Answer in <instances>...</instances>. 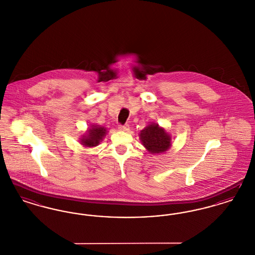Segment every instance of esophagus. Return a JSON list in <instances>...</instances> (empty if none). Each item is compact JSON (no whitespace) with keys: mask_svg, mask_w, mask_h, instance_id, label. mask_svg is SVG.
<instances>
[{"mask_svg":"<svg viewBox=\"0 0 255 255\" xmlns=\"http://www.w3.org/2000/svg\"><path fill=\"white\" fill-rule=\"evenodd\" d=\"M119 129L121 130V131H125V132H127V131H129V125L128 124H124V125H120L119 126Z\"/></svg>","mask_w":255,"mask_h":255,"instance_id":"1","label":"esophagus"}]
</instances>
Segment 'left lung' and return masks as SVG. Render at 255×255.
<instances>
[{
	"label": "left lung",
	"instance_id": "8db88e82",
	"mask_svg": "<svg viewBox=\"0 0 255 255\" xmlns=\"http://www.w3.org/2000/svg\"><path fill=\"white\" fill-rule=\"evenodd\" d=\"M142 144L152 154L165 152L171 145V137L158 124H150L139 134Z\"/></svg>",
	"mask_w": 255,
	"mask_h": 255
}]
</instances>
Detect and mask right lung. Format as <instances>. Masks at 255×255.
Returning <instances> with one entry per match:
<instances>
[{"label": "right lung", "instance_id": "add662e5", "mask_svg": "<svg viewBox=\"0 0 255 255\" xmlns=\"http://www.w3.org/2000/svg\"><path fill=\"white\" fill-rule=\"evenodd\" d=\"M105 133H106V129L104 127L94 126L92 129L88 131L87 135H83L81 142L83 145L88 146V147L97 146L99 143V141L103 139Z\"/></svg>", "mask_w": 255, "mask_h": 255}]
</instances>
